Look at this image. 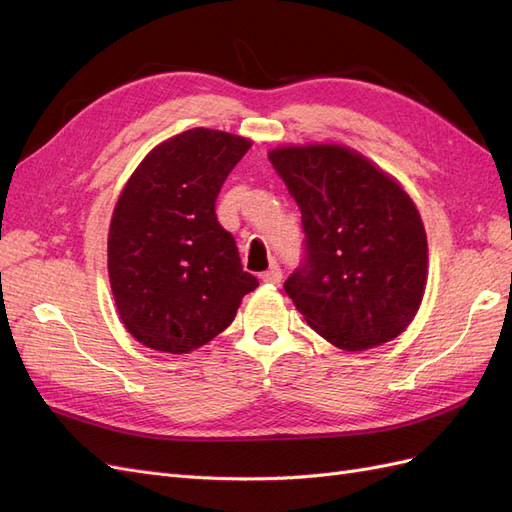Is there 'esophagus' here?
I'll use <instances>...</instances> for the list:
<instances>
[{
  "label": "esophagus",
  "instance_id": "34e87169",
  "mask_svg": "<svg viewBox=\"0 0 512 512\" xmlns=\"http://www.w3.org/2000/svg\"><path fill=\"white\" fill-rule=\"evenodd\" d=\"M260 277H262V282H265V284H280L282 282V269L277 265H271V269L262 273Z\"/></svg>",
  "mask_w": 512,
  "mask_h": 512
}]
</instances>
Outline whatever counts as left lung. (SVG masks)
<instances>
[{"label":"left lung","instance_id":"1","mask_svg":"<svg viewBox=\"0 0 512 512\" xmlns=\"http://www.w3.org/2000/svg\"><path fill=\"white\" fill-rule=\"evenodd\" d=\"M301 209L305 262L284 290L335 348L363 352L408 329L427 286V235L401 183L346 145L269 151Z\"/></svg>","mask_w":512,"mask_h":512}]
</instances>
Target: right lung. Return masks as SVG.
Here are the masks:
<instances>
[{
  "mask_svg": "<svg viewBox=\"0 0 512 512\" xmlns=\"http://www.w3.org/2000/svg\"><path fill=\"white\" fill-rule=\"evenodd\" d=\"M250 138L192 128L153 147L136 166L108 228V280L119 318L143 346L188 354L235 320L258 286L215 198Z\"/></svg>",
  "mask_w": 512,
  "mask_h": 512,
  "instance_id": "obj_1",
  "label": "right lung"
}]
</instances>
